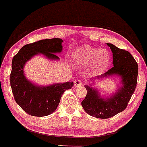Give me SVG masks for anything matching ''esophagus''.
Returning a JSON list of instances; mask_svg holds the SVG:
<instances>
[{
    "mask_svg": "<svg viewBox=\"0 0 147 147\" xmlns=\"http://www.w3.org/2000/svg\"><path fill=\"white\" fill-rule=\"evenodd\" d=\"M74 86H75V87H79V86H80L82 84V82L80 80H76L74 82Z\"/></svg>",
    "mask_w": 147,
    "mask_h": 147,
    "instance_id": "obj_1",
    "label": "esophagus"
}]
</instances>
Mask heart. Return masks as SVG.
I'll return each mask as SVG.
<instances>
[{"label":"heart","instance_id":"obj_1","mask_svg":"<svg viewBox=\"0 0 147 147\" xmlns=\"http://www.w3.org/2000/svg\"><path fill=\"white\" fill-rule=\"evenodd\" d=\"M74 61L80 66H88L93 64V70L99 73L109 65L110 54L106 50L82 46L76 49L74 53Z\"/></svg>","mask_w":147,"mask_h":147}]
</instances>
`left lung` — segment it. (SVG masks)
Segmentation results:
<instances>
[{"label":"left lung","instance_id":"obj_1","mask_svg":"<svg viewBox=\"0 0 147 147\" xmlns=\"http://www.w3.org/2000/svg\"><path fill=\"white\" fill-rule=\"evenodd\" d=\"M107 45L112 50L114 67L102 75L90 79L91 84L84 85L87 93L82 101L84 111L99 119H108L125 109L135 91L138 74V63L129 52L112 43ZM112 76L119 78L120 86L115 93L107 97H101L99 91L92 86L96 79L102 80Z\"/></svg>","mask_w":147,"mask_h":147}]
</instances>
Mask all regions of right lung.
I'll return each instance as SVG.
<instances>
[{
    "instance_id": "right-lung-1",
    "label": "right lung",
    "mask_w": 147,
    "mask_h": 147,
    "mask_svg": "<svg viewBox=\"0 0 147 147\" xmlns=\"http://www.w3.org/2000/svg\"><path fill=\"white\" fill-rule=\"evenodd\" d=\"M63 41L59 38L42 39L24 46L13 58L10 84L16 103L26 113L45 117L57 110L65 90L71 88L74 82L39 86L30 81L24 71L25 65L37 55L51 61H59L57 54L62 52Z\"/></svg>"
}]
</instances>
